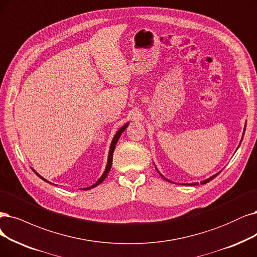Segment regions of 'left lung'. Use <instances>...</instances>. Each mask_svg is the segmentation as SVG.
<instances>
[{"label":"left lung","instance_id":"1","mask_svg":"<svg viewBox=\"0 0 257 257\" xmlns=\"http://www.w3.org/2000/svg\"><path fill=\"white\" fill-rule=\"evenodd\" d=\"M244 131H245V125H244V128H243V134H242V137L244 136ZM241 141H242V138H241ZM241 141H240V143H239L238 147H239V146H240V144H241ZM238 147H237V148H238ZM156 169H157V172H158V173L160 174V176H161V177H162L163 179H165V180H166V181H169V180H168V179H166V178H165V177H164V176H163L162 174H161V173L159 172V170H158V168H157V167H156ZM221 172H222V170H220V172H219V173H217V174L213 175L212 177H210V178H207V179L203 180V181H201L200 183H201V184H205V183H207V182H210V181H211V180H213V179H214V178H215L216 176H218V175H219V174H220ZM169 182H172V181H169ZM198 184H199L198 182H195V183H189V184H187V185H198Z\"/></svg>","mask_w":257,"mask_h":257}]
</instances>
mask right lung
Returning a JSON list of instances; mask_svg holds the SVG:
<instances>
[{
	"label": "right lung",
	"instance_id": "add662e5",
	"mask_svg": "<svg viewBox=\"0 0 257 257\" xmlns=\"http://www.w3.org/2000/svg\"><path fill=\"white\" fill-rule=\"evenodd\" d=\"M128 125H129V122H126L125 125L123 126H121L117 131H116V134L114 135V137H113V139H112V142H111V145H110V149H109V154H108V160H107V165H106V168H104V172L102 173V175L100 176V178L97 180L96 182H95L93 185H91V186H89V187H85V188H82L83 191H87V189H90V188H92V187H95V186H97L98 184H100L104 179H106V177L108 176V174H109V172H110V169H111V165H112V158H113V153H114V149H115V146H116V143H117V141H118V139L120 138V136H121V134L123 131L126 130V128L128 127ZM34 172H35V174L39 177V178H41L43 181H45V182H47V183H51V182H49L47 181L46 179H44L42 176H40L39 174H38L35 169H33ZM51 184H53V183H51Z\"/></svg>",
	"mask_w": 257,
	"mask_h": 257
}]
</instances>
